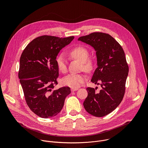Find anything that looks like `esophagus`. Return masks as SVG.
I'll use <instances>...</instances> for the list:
<instances>
[{"label": "esophagus", "mask_w": 148, "mask_h": 148, "mask_svg": "<svg viewBox=\"0 0 148 148\" xmlns=\"http://www.w3.org/2000/svg\"><path fill=\"white\" fill-rule=\"evenodd\" d=\"M78 90V88H71V91L72 92H74V91H77Z\"/></svg>", "instance_id": "34e87169"}]
</instances>
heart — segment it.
I'll list each match as a JSON object with an SVG mask.
<instances>
[{
	"label": "heart",
	"mask_w": 148,
	"mask_h": 148,
	"mask_svg": "<svg viewBox=\"0 0 148 148\" xmlns=\"http://www.w3.org/2000/svg\"><path fill=\"white\" fill-rule=\"evenodd\" d=\"M70 55L72 57L78 60L83 63V67L89 70L92 67V62L88 60L89 52L88 49L82 46H78L74 47L70 52ZM56 62L58 69L62 73H65L67 70L66 60L62 54L58 56L56 58ZM86 76L83 74H71L66 76L62 79V83L65 86L73 88L79 87L86 80Z\"/></svg>",
	"instance_id": "1"
}]
</instances>
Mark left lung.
Instances as JSON below:
<instances>
[{
    "label": "left lung",
    "instance_id": "8db88e82",
    "mask_svg": "<svg viewBox=\"0 0 148 148\" xmlns=\"http://www.w3.org/2000/svg\"><path fill=\"white\" fill-rule=\"evenodd\" d=\"M90 45L96 52L97 68L91 81L100 84L101 90L88 87L84 107L91 115L102 117L112 112L121 102L129 68L124 51L110 34L95 32L78 38Z\"/></svg>",
    "mask_w": 148,
    "mask_h": 148
}]
</instances>
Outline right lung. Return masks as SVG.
Segmentation results:
<instances>
[{"label":"right lung","instance_id":"1","mask_svg":"<svg viewBox=\"0 0 148 148\" xmlns=\"http://www.w3.org/2000/svg\"><path fill=\"white\" fill-rule=\"evenodd\" d=\"M74 38L42 36L26 46L20 58L18 78L30 109L43 118L56 116L62 110L69 87L53 90L58 84L56 58L60 51Z\"/></svg>","mask_w":148,"mask_h":148}]
</instances>
